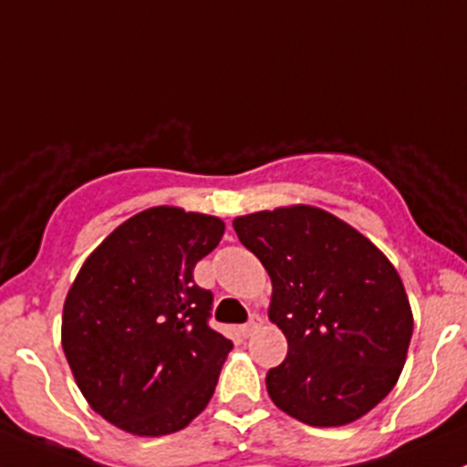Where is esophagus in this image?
Here are the masks:
<instances>
[{
    "instance_id": "34e87169",
    "label": "esophagus",
    "mask_w": 467,
    "mask_h": 467,
    "mask_svg": "<svg viewBox=\"0 0 467 467\" xmlns=\"http://www.w3.org/2000/svg\"><path fill=\"white\" fill-rule=\"evenodd\" d=\"M260 327H262V317H260V314H251L248 323L242 325V334H244V337H251V334L255 332V329H260Z\"/></svg>"
}]
</instances>
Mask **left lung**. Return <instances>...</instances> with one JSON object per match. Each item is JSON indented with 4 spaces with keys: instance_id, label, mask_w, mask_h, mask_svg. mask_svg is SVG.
Instances as JSON below:
<instances>
[{
    "instance_id": "obj_1",
    "label": "left lung",
    "mask_w": 467,
    "mask_h": 467,
    "mask_svg": "<svg viewBox=\"0 0 467 467\" xmlns=\"http://www.w3.org/2000/svg\"><path fill=\"white\" fill-rule=\"evenodd\" d=\"M233 225L271 275L268 318L289 343L266 373L275 407L312 427L359 420L395 386L413 334L395 266L321 207L264 210Z\"/></svg>"
}]
</instances>
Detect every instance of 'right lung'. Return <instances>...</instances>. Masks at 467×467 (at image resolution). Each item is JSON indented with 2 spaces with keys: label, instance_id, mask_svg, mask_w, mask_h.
Instances as JSON below:
<instances>
[{
  "label": "right lung",
  "instance_id": "add662e5",
  "mask_svg": "<svg viewBox=\"0 0 467 467\" xmlns=\"http://www.w3.org/2000/svg\"><path fill=\"white\" fill-rule=\"evenodd\" d=\"M223 221L150 207L83 262L63 307V350L89 407L133 436H167L207 407L233 341L207 325L196 262Z\"/></svg>",
  "mask_w": 467,
  "mask_h": 467
}]
</instances>
